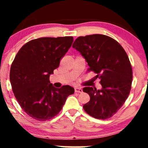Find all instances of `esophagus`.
Listing matches in <instances>:
<instances>
[{
  "label": "esophagus",
  "mask_w": 148,
  "mask_h": 148,
  "mask_svg": "<svg viewBox=\"0 0 148 148\" xmlns=\"http://www.w3.org/2000/svg\"><path fill=\"white\" fill-rule=\"evenodd\" d=\"M74 90H75V92H78V93H81L83 92V90L81 89V88H78V87H76L74 88Z\"/></svg>",
  "instance_id": "obj_1"
}]
</instances>
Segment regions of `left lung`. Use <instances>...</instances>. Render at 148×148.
<instances>
[{
  "instance_id": "8db88e82",
  "label": "left lung",
  "mask_w": 148,
  "mask_h": 148,
  "mask_svg": "<svg viewBox=\"0 0 148 148\" xmlns=\"http://www.w3.org/2000/svg\"><path fill=\"white\" fill-rule=\"evenodd\" d=\"M100 79L101 89L85 87L90 99L85 111L97 119L110 118L123 106L130 95L132 68L127 53L111 37L100 34L79 37L73 44Z\"/></svg>"
}]
</instances>
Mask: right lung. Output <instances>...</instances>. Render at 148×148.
<instances>
[{"instance_id":"1","label":"right lung","mask_w":148,"mask_h":148,"mask_svg":"<svg viewBox=\"0 0 148 148\" xmlns=\"http://www.w3.org/2000/svg\"><path fill=\"white\" fill-rule=\"evenodd\" d=\"M73 41L72 37L35 39L25 44L14 58L10 73L13 92L22 109L35 120L55 117L74 94L71 86L56 88L49 81Z\"/></svg>"}]
</instances>
